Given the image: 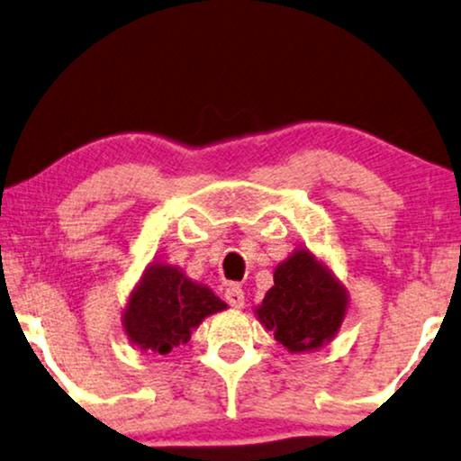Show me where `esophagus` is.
I'll return each mask as SVG.
<instances>
[{"mask_svg": "<svg viewBox=\"0 0 461 461\" xmlns=\"http://www.w3.org/2000/svg\"><path fill=\"white\" fill-rule=\"evenodd\" d=\"M224 298H226V302H229L232 308H243V304H245V294H243V289L239 287V285H229V287H226Z\"/></svg>", "mask_w": 461, "mask_h": 461, "instance_id": "34e87169", "label": "esophagus"}]
</instances>
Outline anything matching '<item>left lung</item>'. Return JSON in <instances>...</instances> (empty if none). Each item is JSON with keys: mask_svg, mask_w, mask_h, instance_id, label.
Instances as JSON below:
<instances>
[{"mask_svg": "<svg viewBox=\"0 0 461 461\" xmlns=\"http://www.w3.org/2000/svg\"><path fill=\"white\" fill-rule=\"evenodd\" d=\"M346 292L306 249L279 264L258 319L292 352L321 348L344 321Z\"/></svg>", "mask_w": 461, "mask_h": 461, "instance_id": "left-lung-1", "label": "left lung"}]
</instances>
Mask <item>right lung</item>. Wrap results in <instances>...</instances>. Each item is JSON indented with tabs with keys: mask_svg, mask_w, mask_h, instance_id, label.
<instances>
[{
	"mask_svg": "<svg viewBox=\"0 0 461 461\" xmlns=\"http://www.w3.org/2000/svg\"><path fill=\"white\" fill-rule=\"evenodd\" d=\"M224 308L226 304L212 289L186 279L178 268L155 264L131 294L123 327L131 342L142 350L167 355L191 339L193 330L207 314Z\"/></svg>",
	"mask_w": 461,
	"mask_h": 461,
	"instance_id": "add662e5",
	"label": "right lung"
}]
</instances>
